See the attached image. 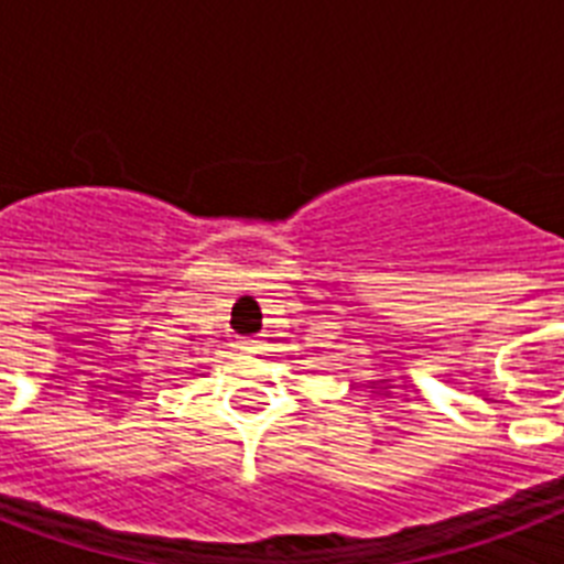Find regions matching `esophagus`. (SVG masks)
<instances>
[{"label":"esophagus","instance_id":"1","mask_svg":"<svg viewBox=\"0 0 564 564\" xmlns=\"http://www.w3.org/2000/svg\"><path fill=\"white\" fill-rule=\"evenodd\" d=\"M239 348H242V351H260V339H254V336H242V339H239Z\"/></svg>","mask_w":564,"mask_h":564}]
</instances>
